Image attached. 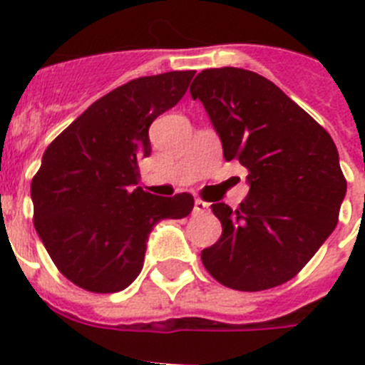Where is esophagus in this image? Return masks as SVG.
I'll list each match as a JSON object with an SVG mask.
<instances>
[{"instance_id": "1", "label": "esophagus", "mask_w": 365, "mask_h": 365, "mask_svg": "<svg viewBox=\"0 0 365 365\" xmlns=\"http://www.w3.org/2000/svg\"><path fill=\"white\" fill-rule=\"evenodd\" d=\"M193 212H195V214H208V212H210V205L201 201V199H195V202H193Z\"/></svg>"}]
</instances>
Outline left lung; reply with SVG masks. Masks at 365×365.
Wrapping results in <instances>:
<instances>
[{
  "instance_id": "8db88e82",
  "label": "left lung",
  "mask_w": 365,
  "mask_h": 365,
  "mask_svg": "<svg viewBox=\"0 0 365 365\" xmlns=\"http://www.w3.org/2000/svg\"><path fill=\"white\" fill-rule=\"evenodd\" d=\"M227 160L248 170L237 210L214 202L219 241L201 252L208 272L235 291L289 282L333 234L347 182L333 138L276 83L237 67L205 69L190 86Z\"/></svg>"
}]
</instances>
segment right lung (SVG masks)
<instances>
[{"instance_id": "add662e5", "label": "right lung", "mask_w": 365, "mask_h": 365, "mask_svg": "<svg viewBox=\"0 0 365 365\" xmlns=\"http://www.w3.org/2000/svg\"><path fill=\"white\" fill-rule=\"evenodd\" d=\"M195 71L131 80L98 98L45 150L31 182L34 228L58 270L86 291L118 292L143 270L150 232L192 212L193 197L138 185L150 125L182 98Z\"/></svg>"}]
</instances>
